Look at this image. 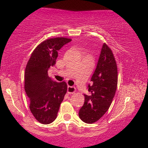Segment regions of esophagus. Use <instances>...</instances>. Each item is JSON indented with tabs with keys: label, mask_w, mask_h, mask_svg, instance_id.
<instances>
[{
	"label": "esophagus",
	"mask_w": 148,
	"mask_h": 148,
	"mask_svg": "<svg viewBox=\"0 0 148 148\" xmlns=\"http://www.w3.org/2000/svg\"><path fill=\"white\" fill-rule=\"evenodd\" d=\"M69 94H73L75 92V88L73 86H68V90H67Z\"/></svg>",
	"instance_id": "34e87169"
}]
</instances>
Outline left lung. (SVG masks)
Listing matches in <instances>:
<instances>
[{
    "label": "left lung",
    "instance_id": "obj_1",
    "mask_svg": "<svg viewBox=\"0 0 148 148\" xmlns=\"http://www.w3.org/2000/svg\"><path fill=\"white\" fill-rule=\"evenodd\" d=\"M88 85L89 94L85 95L79 117L86 123H95L109 109L118 85V68L113 53L104 43L101 48L96 68Z\"/></svg>",
    "mask_w": 148,
    "mask_h": 148
}]
</instances>
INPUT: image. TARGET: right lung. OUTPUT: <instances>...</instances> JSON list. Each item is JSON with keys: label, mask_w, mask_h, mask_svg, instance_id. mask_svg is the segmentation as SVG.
I'll use <instances>...</instances> for the list:
<instances>
[{"label": "right lung", "mask_w": 148, "mask_h": 148, "mask_svg": "<svg viewBox=\"0 0 148 148\" xmlns=\"http://www.w3.org/2000/svg\"><path fill=\"white\" fill-rule=\"evenodd\" d=\"M71 41L66 38L44 40L32 53L25 71V90L30 99V110L39 123L49 124L57 118L60 103L67 92L65 82L49 77L48 71L56 64L58 51Z\"/></svg>", "instance_id": "obj_1"}]
</instances>
